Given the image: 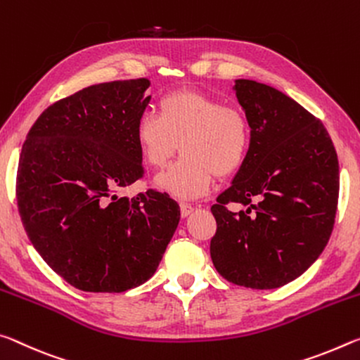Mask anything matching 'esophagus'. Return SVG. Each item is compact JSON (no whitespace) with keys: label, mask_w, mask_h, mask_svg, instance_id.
<instances>
[{"label":"esophagus","mask_w":360,"mask_h":360,"mask_svg":"<svg viewBox=\"0 0 360 360\" xmlns=\"http://www.w3.org/2000/svg\"><path fill=\"white\" fill-rule=\"evenodd\" d=\"M193 205H190V204H180V214H181V217H184V219H186L188 215H191L193 214Z\"/></svg>","instance_id":"obj_1"}]
</instances>
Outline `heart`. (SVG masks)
Returning a JSON list of instances; mask_svg holds the SVG:
<instances>
[{"instance_id": "b5f03b06", "label": "heart", "mask_w": 360, "mask_h": 360, "mask_svg": "<svg viewBox=\"0 0 360 360\" xmlns=\"http://www.w3.org/2000/svg\"><path fill=\"white\" fill-rule=\"evenodd\" d=\"M134 135L141 159L155 169L166 166L180 145L184 158L153 180L159 191L180 201L204 196L214 174H234L250 148V126L243 111L198 91L162 97L158 115L139 116Z\"/></svg>"}]
</instances>
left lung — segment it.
<instances>
[{
	"label": "left lung",
	"mask_w": 360,
	"mask_h": 360,
	"mask_svg": "<svg viewBox=\"0 0 360 360\" xmlns=\"http://www.w3.org/2000/svg\"><path fill=\"white\" fill-rule=\"evenodd\" d=\"M234 92L250 126V148L231 186L212 205L215 269L249 288H278L313 264L332 234L338 158L322 122L295 100L252 79ZM228 202L249 205L239 214Z\"/></svg>",
	"instance_id": "obj_1"
}]
</instances>
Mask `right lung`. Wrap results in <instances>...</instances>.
<instances>
[{
    "label": "right lung",
    "instance_id": "obj_1",
    "mask_svg": "<svg viewBox=\"0 0 360 360\" xmlns=\"http://www.w3.org/2000/svg\"><path fill=\"white\" fill-rule=\"evenodd\" d=\"M145 78L89 86L44 110L22 146L17 204L41 258L79 290L117 293L148 281L180 221L166 193L129 199L143 167L135 122Z\"/></svg>",
    "mask_w": 360,
    "mask_h": 360
}]
</instances>
